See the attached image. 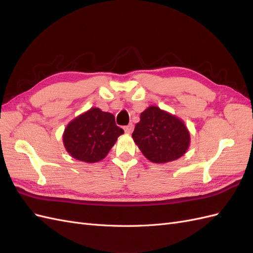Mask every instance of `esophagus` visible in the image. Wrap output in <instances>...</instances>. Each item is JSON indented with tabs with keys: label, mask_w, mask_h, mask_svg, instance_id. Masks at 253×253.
Masks as SVG:
<instances>
[{
	"label": "esophagus",
	"mask_w": 253,
	"mask_h": 253,
	"mask_svg": "<svg viewBox=\"0 0 253 253\" xmlns=\"http://www.w3.org/2000/svg\"><path fill=\"white\" fill-rule=\"evenodd\" d=\"M133 131V125H128L126 126H125V132L126 134H129Z\"/></svg>",
	"instance_id": "1"
}]
</instances>
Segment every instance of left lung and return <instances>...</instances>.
I'll use <instances>...</instances> for the list:
<instances>
[{"label":"left lung","instance_id":"8db88e82","mask_svg":"<svg viewBox=\"0 0 253 253\" xmlns=\"http://www.w3.org/2000/svg\"><path fill=\"white\" fill-rule=\"evenodd\" d=\"M132 137L142 154L155 164L178 159L190 145V133L183 121L153 105L140 114Z\"/></svg>","mask_w":253,"mask_h":253}]
</instances>
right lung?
<instances>
[{
	"mask_svg": "<svg viewBox=\"0 0 253 253\" xmlns=\"http://www.w3.org/2000/svg\"><path fill=\"white\" fill-rule=\"evenodd\" d=\"M124 133V129L116 126L113 114L91 108L67 125L63 143L72 157L93 164L108 155Z\"/></svg>",
	"mask_w": 253,
	"mask_h": 253,
	"instance_id": "right-lung-1",
	"label": "right lung"
}]
</instances>
